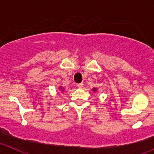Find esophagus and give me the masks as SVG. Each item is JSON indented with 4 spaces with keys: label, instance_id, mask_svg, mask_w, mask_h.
<instances>
[{
    "label": "esophagus",
    "instance_id": "34e87169",
    "mask_svg": "<svg viewBox=\"0 0 154 154\" xmlns=\"http://www.w3.org/2000/svg\"><path fill=\"white\" fill-rule=\"evenodd\" d=\"M77 86H78V88H80V89H81V88L83 87V83H78V84H77Z\"/></svg>",
    "mask_w": 154,
    "mask_h": 154
}]
</instances>
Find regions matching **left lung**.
Here are the masks:
<instances>
[{
  "instance_id": "left-lung-1",
  "label": "left lung",
  "mask_w": 154,
  "mask_h": 154,
  "mask_svg": "<svg viewBox=\"0 0 154 154\" xmlns=\"http://www.w3.org/2000/svg\"><path fill=\"white\" fill-rule=\"evenodd\" d=\"M93 90H95V89H93Z\"/></svg>"
}]
</instances>
